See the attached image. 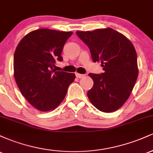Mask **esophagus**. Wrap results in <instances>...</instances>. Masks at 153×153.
<instances>
[{"mask_svg": "<svg viewBox=\"0 0 153 153\" xmlns=\"http://www.w3.org/2000/svg\"><path fill=\"white\" fill-rule=\"evenodd\" d=\"M75 75H76V77L78 78H84V77L85 76V75H82V74H80V73H75Z\"/></svg>", "mask_w": 153, "mask_h": 153, "instance_id": "34e87169", "label": "esophagus"}]
</instances>
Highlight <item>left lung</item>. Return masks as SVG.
Listing matches in <instances>:
<instances>
[{"label": "left lung", "mask_w": 153, "mask_h": 153, "mask_svg": "<svg viewBox=\"0 0 153 153\" xmlns=\"http://www.w3.org/2000/svg\"><path fill=\"white\" fill-rule=\"evenodd\" d=\"M76 34L88 47L93 61L101 62L103 70L101 74H88L94 86L88 91V97L101 111H115L127 101L138 77L134 45L111 28Z\"/></svg>", "instance_id": "1"}]
</instances>
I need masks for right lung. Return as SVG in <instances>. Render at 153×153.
<instances>
[{
    "label": "right lung",
    "mask_w": 153,
    "mask_h": 153,
    "mask_svg": "<svg viewBox=\"0 0 153 153\" xmlns=\"http://www.w3.org/2000/svg\"><path fill=\"white\" fill-rule=\"evenodd\" d=\"M72 31L40 29L20 41L13 57L14 78L28 102L42 111L54 110L65 97L75 73L56 71L57 61Z\"/></svg>",
    "instance_id": "obj_1"
}]
</instances>
